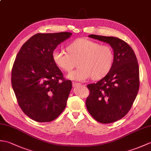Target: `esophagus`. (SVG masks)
I'll use <instances>...</instances> for the list:
<instances>
[{
  "label": "esophagus",
  "mask_w": 151,
  "mask_h": 151,
  "mask_svg": "<svg viewBox=\"0 0 151 151\" xmlns=\"http://www.w3.org/2000/svg\"><path fill=\"white\" fill-rule=\"evenodd\" d=\"M72 84H73V87H76V86L81 85V84H80V83H78V82H73L72 83Z\"/></svg>",
  "instance_id": "34e87169"
}]
</instances>
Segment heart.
<instances>
[{
  "mask_svg": "<svg viewBox=\"0 0 151 151\" xmlns=\"http://www.w3.org/2000/svg\"><path fill=\"white\" fill-rule=\"evenodd\" d=\"M67 53L54 50L52 57L56 65L64 72L69 73L78 64V68L69 73L67 78L85 81L93 77L101 79L110 71L114 61L111 47L90 40H76L67 47Z\"/></svg>",
  "mask_w": 151,
  "mask_h": 151,
  "instance_id": "b5f03b06",
  "label": "heart"
}]
</instances>
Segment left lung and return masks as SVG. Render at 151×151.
I'll list each match as a JSON object with an SVG mask.
<instances>
[{
	"label": "left lung",
	"instance_id": "1",
	"mask_svg": "<svg viewBox=\"0 0 151 151\" xmlns=\"http://www.w3.org/2000/svg\"><path fill=\"white\" fill-rule=\"evenodd\" d=\"M89 37L110 45L114 62L103 78L87 86L90 93L86 107L99 123H114L127 114L135 101L139 87L138 63L133 49L119 38L94 34Z\"/></svg>",
	"mask_w": 151,
	"mask_h": 151
}]
</instances>
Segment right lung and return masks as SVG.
Returning a JSON list of instances; mask_svg holds the SVG:
<instances>
[{
	"label": "right lung",
	"instance_id": "right-lung-1",
	"mask_svg": "<svg viewBox=\"0 0 151 151\" xmlns=\"http://www.w3.org/2000/svg\"><path fill=\"white\" fill-rule=\"evenodd\" d=\"M70 32L36 34L19 51L12 70L17 102L28 117L45 123L55 119L66 105L72 83L54 63L52 52Z\"/></svg>",
	"mask_w": 151,
	"mask_h": 151
}]
</instances>
